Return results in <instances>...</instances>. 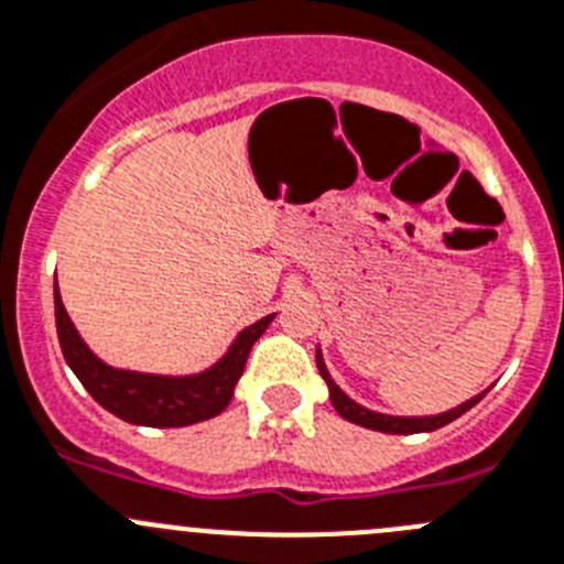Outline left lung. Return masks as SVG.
Instances as JSON below:
<instances>
[{"label":"left lung","instance_id":"1","mask_svg":"<svg viewBox=\"0 0 564 564\" xmlns=\"http://www.w3.org/2000/svg\"><path fill=\"white\" fill-rule=\"evenodd\" d=\"M316 369H319L322 380L327 382V393H330V402H333V408L338 410V415H341V419L352 421V424H358V427L377 430V433H388V435L433 433V430L446 427L449 421L460 419L466 410H471L474 404H477L479 399H482L485 393L490 391V388H485V391L477 393V397L466 399V402L457 404V408H449V410H444V413H435V415H391V413H377V410H369V408H364V404L355 402V399H349L347 393H344L341 388L336 386V380L330 377V371H327L325 358H322L319 347H316Z\"/></svg>","mask_w":564,"mask_h":564}]
</instances>
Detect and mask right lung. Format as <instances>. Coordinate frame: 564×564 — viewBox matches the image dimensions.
Returning a JSON list of instances; mask_svg holds the SVG:
<instances>
[{
	"mask_svg": "<svg viewBox=\"0 0 564 564\" xmlns=\"http://www.w3.org/2000/svg\"><path fill=\"white\" fill-rule=\"evenodd\" d=\"M54 319H57V338L65 364L104 410L137 427L165 430L189 427L198 421L215 419L228 408L250 349L270 327L275 314L261 316L259 322L239 330L226 355L209 369L195 371V375H151V371L118 369V366L104 364L70 322L59 297L57 278H54Z\"/></svg>",
	"mask_w": 564,
	"mask_h": 564,
	"instance_id": "1",
	"label": "right lung"
}]
</instances>
